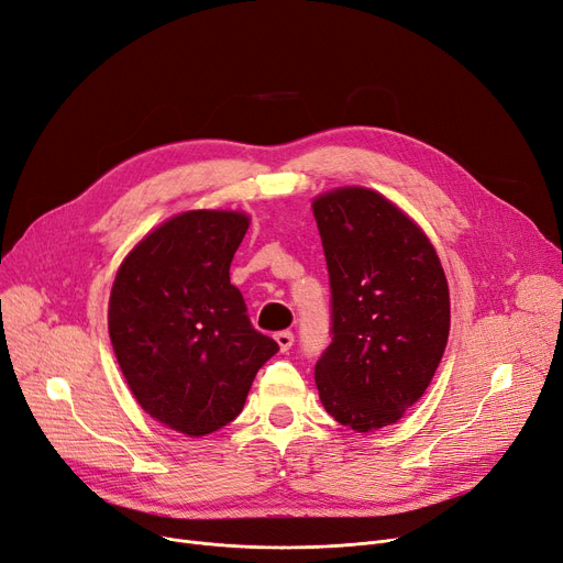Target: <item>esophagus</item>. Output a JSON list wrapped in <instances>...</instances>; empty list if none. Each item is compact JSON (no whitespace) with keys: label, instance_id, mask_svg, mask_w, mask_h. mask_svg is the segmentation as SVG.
<instances>
[{"label":"esophagus","instance_id":"34e87169","mask_svg":"<svg viewBox=\"0 0 563 563\" xmlns=\"http://www.w3.org/2000/svg\"><path fill=\"white\" fill-rule=\"evenodd\" d=\"M276 342H278L280 352H289L291 345H295V333H291V331H280V333H276Z\"/></svg>","mask_w":563,"mask_h":563}]
</instances>
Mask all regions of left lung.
I'll return each instance as SVG.
<instances>
[{"mask_svg":"<svg viewBox=\"0 0 563 563\" xmlns=\"http://www.w3.org/2000/svg\"><path fill=\"white\" fill-rule=\"evenodd\" d=\"M312 213L333 297V340L314 365L320 400L356 432L394 426L421 400L446 350L442 262L421 225L373 188L327 190Z\"/></svg>","mask_w":563,"mask_h":563,"instance_id":"8db88e82","label":"left lung"}]
</instances>
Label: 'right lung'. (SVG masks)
<instances>
[{"mask_svg": "<svg viewBox=\"0 0 563 563\" xmlns=\"http://www.w3.org/2000/svg\"><path fill=\"white\" fill-rule=\"evenodd\" d=\"M251 216L195 209L146 232L119 264L108 303L112 350L137 405L205 437L239 417L276 342L251 327L230 264Z\"/></svg>", "mask_w": 563, "mask_h": 563, "instance_id": "add662e5", "label": "right lung"}]
</instances>
